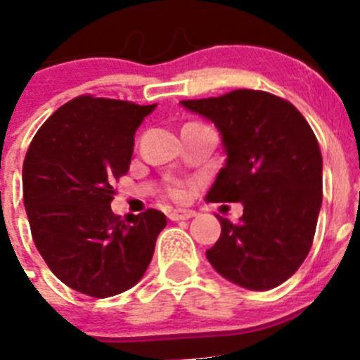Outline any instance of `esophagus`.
<instances>
[{"instance_id": "esophagus-1", "label": "esophagus", "mask_w": 360, "mask_h": 360, "mask_svg": "<svg viewBox=\"0 0 360 360\" xmlns=\"http://www.w3.org/2000/svg\"><path fill=\"white\" fill-rule=\"evenodd\" d=\"M195 216V211H190V209H174V211L169 212V218L172 221H181V219H190Z\"/></svg>"}]
</instances>
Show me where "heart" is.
I'll list each match as a JSON object with an SVG mask.
<instances>
[{"label":"heart","mask_w":360,"mask_h":360,"mask_svg":"<svg viewBox=\"0 0 360 360\" xmlns=\"http://www.w3.org/2000/svg\"><path fill=\"white\" fill-rule=\"evenodd\" d=\"M172 195L176 198H181L183 197V190H179V188H176V190H172Z\"/></svg>","instance_id":"b5f03b06"}]
</instances>
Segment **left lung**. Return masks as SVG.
Instances as JSON below:
<instances>
[{"label": "left lung", "instance_id": "left-lung-1", "mask_svg": "<svg viewBox=\"0 0 360 360\" xmlns=\"http://www.w3.org/2000/svg\"><path fill=\"white\" fill-rule=\"evenodd\" d=\"M179 103L221 135L225 167L205 198L244 207L239 223L219 218L209 264L248 290L278 287L308 257L322 207L323 163L311 127L290 102L255 89Z\"/></svg>", "mask_w": 360, "mask_h": 360}]
</instances>
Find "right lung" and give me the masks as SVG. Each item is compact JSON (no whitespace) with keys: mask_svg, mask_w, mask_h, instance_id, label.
Masks as SVG:
<instances>
[{"mask_svg":"<svg viewBox=\"0 0 360 360\" xmlns=\"http://www.w3.org/2000/svg\"><path fill=\"white\" fill-rule=\"evenodd\" d=\"M156 109L79 96L34 135L22 165L24 207L34 246L65 285L110 297L141 281L167 218L156 209H110L117 177L130 169L135 131Z\"/></svg>","mask_w":360,"mask_h":360,"instance_id":"1","label":"right lung"}]
</instances>
